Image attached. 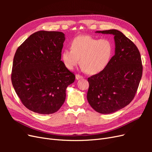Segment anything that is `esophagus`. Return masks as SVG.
Here are the masks:
<instances>
[{
	"instance_id": "1",
	"label": "esophagus",
	"mask_w": 152,
	"mask_h": 152,
	"mask_svg": "<svg viewBox=\"0 0 152 152\" xmlns=\"http://www.w3.org/2000/svg\"><path fill=\"white\" fill-rule=\"evenodd\" d=\"M75 77H76V79L77 80H79V79H83V77H82V75H79V74H77L76 75H75Z\"/></svg>"
}]
</instances>
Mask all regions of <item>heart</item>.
<instances>
[{
	"label": "heart",
	"mask_w": 152,
	"mask_h": 152,
	"mask_svg": "<svg viewBox=\"0 0 152 152\" xmlns=\"http://www.w3.org/2000/svg\"><path fill=\"white\" fill-rule=\"evenodd\" d=\"M71 50L65 49L61 54L65 66L70 70L78 64L82 70L94 75L104 70L113 54V47L107 39H98L90 35H80L73 40Z\"/></svg>",
	"instance_id": "heart-1"
}]
</instances>
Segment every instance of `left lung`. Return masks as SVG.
Listing matches in <instances>:
<instances>
[{
	"mask_svg": "<svg viewBox=\"0 0 152 152\" xmlns=\"http://www.w3.org/2000/svg\"><path fill=\"white\" fill-rule=\"evenodd\" d=\"M114 35L115 55L104 70L88 78L87 99L95 111L115 112L134 98L142 77L141 55L136 45L117 30L96 31Z\"/></svg>",
	"mask_w": 152,
	"mask_h": 152,
	"instance_id": "1",
	"label": "left lung"
}]
</instances>
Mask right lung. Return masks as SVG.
Masks as SVG:
<instances>
[{"mask_svg": "<svg viewBox=\"0 0 152 152\" xmlns=\"http://www.w3.org/2000/svg\"><path fill=\"white\" fill-rule=\"evenodd\" d=\"M65 40L63 32L39 31L16 50L12 84L22 103L32 112H56L65 102L67 87L75 81V75L61 61Z\"/></svg>", "mask_w": 152, "mask_h": 152, "instance_id": "right-lung-1", "label": "right lung"}]
</instances>
